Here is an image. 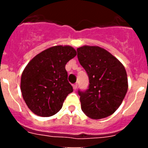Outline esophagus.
<instances>
[{
  "label": "esophagus",
  "mask_w": 148,
  "mask_h": 148,
  "mask_svg": "<svg viewBox=\"0 0 148 148\" xmlns=\"http://www.w3.org/2000/svg\"><path fill=\"white\" fill-rule=\"evenodd\" d=\"M77 87H78V84H73V90H76V89H77Z\"/></svg>",
  "instance_id": "1"
}]
</instances>
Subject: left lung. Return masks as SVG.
I'll return each instance as SVG.
<instances>
[{
  "label": "left lung",
  "mask_w": 148,
  "mask_h": 148,
  "mask_svg": "<svg viewBox=\"0 0 148 148\" xmlns=\"http://www.w3.org/2000/svg\"><path fill=\"white\" fill-rule=\"evenodd\" d=\"M77 52L90 82L86 91L78 90L82 111L92 119L106 118L119 108L127 91L125 66L110 53L98 46H83Z\"/></svg>",
  "instance_id": "obj_1"
}]
</instances>
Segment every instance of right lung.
I'll return each instance as SVG.
<instances>
[{"label":"right lung","mask_w":148,"mask_h":148,"mask_svg":"<svg viewBox=\"0 0 148 148\" xmlns=\"http://www.w3.org/2000/svg\"><path fill=\"white\" fill-rule=\"evenodd\" d=\"M76 55L71 46H54L28 63L22 73L21 90L32 113L49 117L61 109L68 94L73 91L65 66Z\"/></svg>","instance_id":"1"}]
</instances>
